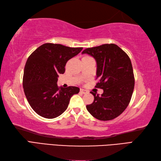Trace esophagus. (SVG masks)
<instances>
[{
	"mask_svg": "<svg viewBox=\"0 0 161 161\" xmlns=\"http://www.w3.org/2000/svg\"><path fill=\"white\" fill-rule=\"evenodd\" d=\"M80 93H82V94H85V93H88V91L86 90L83 89V88H81V89H80Z\"/></svg>",
	"mask_w": 161,
	"mask_h": 161,
	"instance_id": "obj_1",
	"label": "esophagus"
}]
</instances>
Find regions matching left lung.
I'll list each match as a JSON object with an SVG mask.
<instances>
[{
  "label": "left lung",
  "mask_w": 161,
  "mask_h": 161,
  "mask_svg": "<svg viewBox=\"0 0 161 161\" xmlns=\"http://www.w3.org/2000/svg\"><path fill=\"white\" fill-rule=\"evenodd\" d=\"M82 54L93 57L97 62L95 87L103 89L101 95L91 92L94 101L86 108L102 121L117 118L128 107L134 89V75L130 58L125 51L114 43L88 47Z\"/></svg>",
  "instance_id": "left-lung-1"
}]
</instances>
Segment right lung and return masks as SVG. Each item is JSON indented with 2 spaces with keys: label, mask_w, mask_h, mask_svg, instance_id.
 I'll return each mask as SVG.
<instances>
[{
  "label": "right lung",
  "mask_w": 161,
  "mask_h": 161,
  "mask_svg": "<svg viewBox=\"0 0 161 161\" xmlns=\"http://www.w3.org/2000/svg\"><path fill=\"white\" fill-rule=\"evenodd\" d=\"M82 49L47 43L30 54L24 68L23 86L37 114L48 119L58 117L67 109L70 97L80 92L78 87H59L57 82L59 75L64 73L67 61Z\"/></svg>",
  "instance_id": "obj_1"
}]
</instances>
